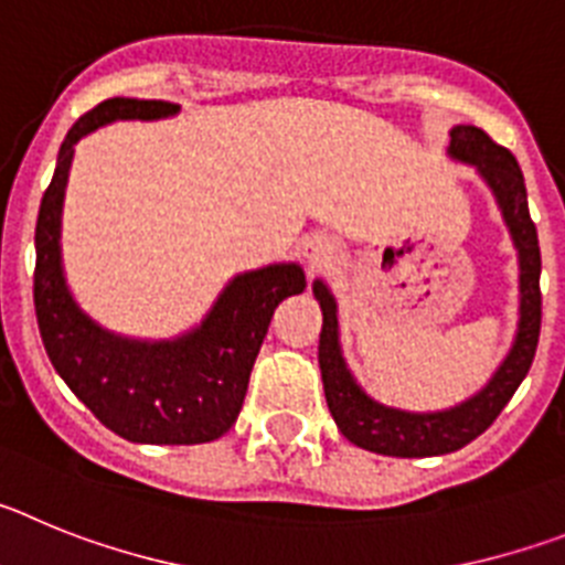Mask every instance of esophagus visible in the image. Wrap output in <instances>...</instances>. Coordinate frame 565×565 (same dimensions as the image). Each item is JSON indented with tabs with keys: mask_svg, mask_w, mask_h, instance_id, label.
<instances>
[{
	"mask_svg": "<svg viewBox=\"0 0 565 565\" xmlns=\"http://www.w3.org/2000/svg\"><path fill=\"white\" fill-rule=\"evenodd\" d=\"M299 254H302V259H306L308 274L326 271V268L331 266V259H333L331 243H328V239H322V237H308L306 243L299 246Z\"/></svg>",
	"mask_w": 565,
	"mask_h": 565,
	"instance_id": "34e87169",
	"label": "esophagus"
}]
</instances>
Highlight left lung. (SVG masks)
<instances>
[{
    "mask_svg": "<svg viewBox=\"0 0 565 565\" xmlns=\"http://www.w3.org/2000/svg\"><path fill=\"white\" fill-rule=\"evenodd\" d=\"M450 154L467 161L483 174L501 203L515 248L521 254V326L512 351L501 371L478 396L444 413H404L376 404L359 391V384L344 367L337 339V302L322 282H313V297L322 306L319 333V367L326 384L328 411L339 433L362 450L396 458H427L456 452L481 436L501 416L507 402L515 396L518 384L526 379L541 339V246L537 228L529 217L526 183L515 154L495 143L483 129L456 127L450 132Z\"/></svg>",
    "mask_w": 565,
    "mask_h": 565,
    "instance_id": "8db88e82",
    "label": "left lung"
}]
</instances>
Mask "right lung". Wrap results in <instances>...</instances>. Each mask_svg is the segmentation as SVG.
<instances>
[{"label": "right lung", "instance_id": "right-lung-1", "mask_svg": "<svg viewBox=\"0 0 565 565\" xmlns=\"http://www.w3.org/2000/svg\"><path fill=\"white\" fill-rule=\"evenodd\" d=\"M178 104L107 98L84 113L58 149L36 221L33 302L44 351L93 416L127 441L203 444L237 422L254 359L277 306L306 288L302 268L268 266L239 274L198 331L174 342H132L84 317L62 277L58 223L73 143L115 118H163Z\"/></svg>", "mask_w": 565, "mask_h": 565}]
</instances>
